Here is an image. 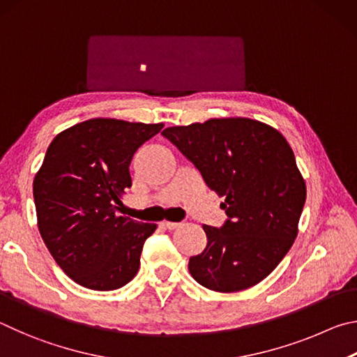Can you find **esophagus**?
Returning a JSON list of instances; mask_svg holds the SVG:
<instances>
[{
  "label": "esophagus",
  "instance_id": "1",
  "mask_svg": "<svg viewBox=\"0 0 357 357\" xmlns=\"http://www.w3.org/2000/svg\"><path fill=\"white\" fill-rule=\"evenodd\" d=\"M162 226H165L166 229H169V230H174V229H177L178 226H180V222H171V221H165L162 222Z\"/></svg>",
  "mask_w": 357,
  "mask_h": 357
}]
</instances>
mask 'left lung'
Wrapping results in <instances>:
<instances>
[{
  "label": "left lung",
  "instance_id": "obj_1",
  "mask_svg": "<svg viewBox=\"0 0 357 357\" xmlns=\"http://www.w3.org/2000/svg\"><path fill=\"white\" fill-rule=\"evenodd\" d=\"M161 135L226 197L227 220L204 226L207 246L190 259L191 276L221 293L259 284L290 251L304 208L305 182L290 144L276 128L246 117L169 127Z\"/></svg>",
  "mask_w": 357,
  "mask_h": 357
}]
</instances>
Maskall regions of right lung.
Listing matches in <instances>:
<instances>
[{
    "instance_id": "add662e5",
    "label": "right lung",
    "mask_w": 357,
    "mask_h": 357,
    "mask_svg": "<svg viewBox=\"0 0 357 357\" xmlns=\"http://www.w3.org/2000/svg\"><path fill=\"white\" fill-rule=\"evenodd\" d=\"M162 123L91 119L47 149L33 183L42 240L68 278L91 290L121 289L136 276L156 224L116 213L131 186L130 162Z\"/></svg>"
}]
</instances>
